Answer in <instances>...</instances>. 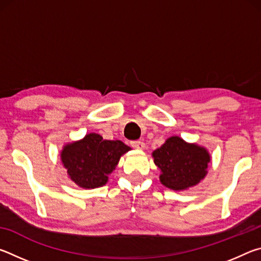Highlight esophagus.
<instances>
[{"mask_svg":"<svg viewBox=\"0 0 261 261\" xmlns=\"http://www.w3.org/2000/svg\"><path fill=\"white\" fill-rule=\"evenodd\" d=\"M131 146L134 148H137V149H140V151H143V149H145V143H143V141H139V140H136V141H131Z\"/></svg>","mask_w":261,"mask_h":261,"instance_id":"esophagus-1","label":"esophagus"}]
</instances>
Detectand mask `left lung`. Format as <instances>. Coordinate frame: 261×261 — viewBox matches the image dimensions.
<instances>
[{
    "instance_id": "8db88e82",
    "label": "left lung",
    "mask_w": 261,
    "mask_h": 261,
    "mask_svg": "<svg viewBox=\"0 0 261 261\" xmlns=\"http://www.w3.org/2000/svg\"><path fill=\"white\" fill-rule=\"evenodd\" d=\"M153 161L160 170V182L174 191L196 187L207 175L211 154L197 143H188L178 136L168 138L152 153Z\"/></svg>"
}]
</instances>
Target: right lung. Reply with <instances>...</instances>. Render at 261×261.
Returning <instances> with one entry per match:
<instances>
[{"label": "right lung", "mask_w": 261, "mask_h": 261, "mask_svg": "<svg viewBox=\"0 0 261 261\" xmlns=\"http://www.w3.org/2000/svg\"><path fill=\"white\" fill-rule=\"evenodd\" d=\"M130 149L121 140H107L91 132L65 144L60 156L73 183L83 189H95L107 184L108 176L116 169L121 156Z\"/></svg>", "instance_id": "1"}]
</instances>
